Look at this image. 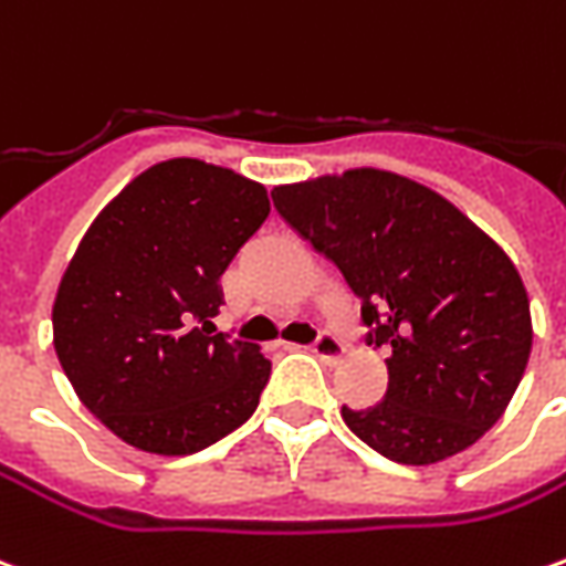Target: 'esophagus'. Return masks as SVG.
Here are the masks:
<instances>
[{"label": "esophagus", "mask_w": 566, "mask_h": 566, "mask_svg": "<svg viewBox=\"0 0 566 566\" xmlns=\"http://www.w3.org/2000/svg\"><path fill=\"white\" fill-rule=\"evenodd\" d=\"M318 358H324V361H337L339 355L346 352V346H343V339L337 337V334H331V331H322L318 337H315V343L310 346Z\"/></svg>", "instance_id": "esophagus-1"}]
</instances>
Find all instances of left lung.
I'll use <instances>...</instances> for the list:
<instances>
[{
    "label": "left lung",
    "instance_id": "8db88e82",
    "mask_svg": "<svg viewBox=\"0 0 566 566\" xmlns=\"http://www.w3.org/2000/svg\"><path fill=\"white\" fill-rule=\"evenodd\" d=\"M275 211L361 300L370 346H392L386 398L343 420L367 448L429 465L472 448L531 358V300L500 244L422 184L355 168L272 189Z\"/></svg>",
    "mask_w": 566,
    "mask_h": 566
}]
</instances>
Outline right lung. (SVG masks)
<instances>
[{"label": "right lung", "instance_id": "obj_1", "mask_svg": "<svg viewBox=\"0 0 566 566\" xmlns=\"http://www.w3.org/2000/svg\"><path fill=\"white\" fill-rule=\"evenodd\" d=\"M266 217L260 184L171 159L134 177L78 242L51 312L54 349L82 405L132 448L196 453L260 405L272 365L211 318L220 275Z\"/></svg>", "mask_w": 566, "mask_h": 566}]
</instances>
